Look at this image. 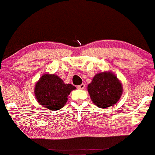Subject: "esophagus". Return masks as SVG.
<instances>
[{"mask_svg": "<svg viewBox=\"0 0 155 155\" xmlns=\"http://www.w3.org/2000/svg\"><path fill=\"white\" fill-rule=\"evenodd\" d=\"M77 87L79 89H84L85 88V84H81L79 85Z\"/></svg>", "mask_w": 155, "mask_h": 155, "instance_id": "esophagus-1", "label": "esophagus"}]
</instances>
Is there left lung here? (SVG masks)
I'll return each mask as SVG.
<instances>
[{"label":"left lung","mask_w":155,"mask_h":155,"mask_svg":"<svg viewBox=\"0 0 155 155\" xmlns=\"http://www.w3.org/2000/svg\"><path fill=\"white\" fill-rule=\"evenodd\" d=\"M92 101L100 108H108L120 100L122 87L117 76L111 72H103L94 76L88 85Z\"/></svg>","instance_id":"8db88e82"}]
</instances>
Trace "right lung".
Here are the masks:
<instances>
[{
	"label": "right lung",
	"mask_w": 155,
	"mask_h": 155,
	"mask_svg": "<svg viewBox=\"0 0 155 155\" xmlns=\"http://www.w3.org/2000/svg\"><path fill=\"white\" fill-rule=\"evenodd\" d=\"M75 89L71 84H65L59 76L45 74L35 84V95L42 106L51 111H56L65 106L68 95Z\"/></svg>",
	"instance_id": "obj_1"
}]
</instances>
